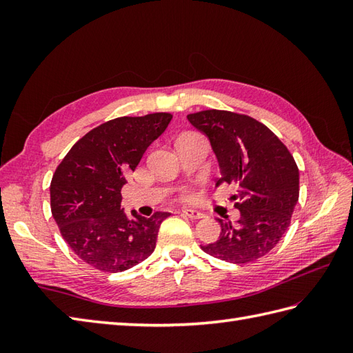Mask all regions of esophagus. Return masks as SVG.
Here are the masks:
<instances>
[{"mask_svg": "<svg viewBox=\"0 0 353 353\" xmlns=\"http://www.w3.org/2000/svg\"><path fill=\"white\" fill-rule=\"evenodd\" d=\"M182 214L186 215V216H190L191 220H200V219H203V216H205V214L197 211V209H182Z\"/></svg>", "mask_w": 353, "mask_h": 353, "instance_id": "1", "label": "esophagus"}]
</instances>
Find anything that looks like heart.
<instances>
[{
  "label": "heart",
  "mask_w": 353,
  "mask_h": 353,
  "mask_svg": "<svg viewBox=\"0 0 353 353\" xmlns=\"http://www.w3.org/2000/svg\"><path fill=\"white\" fill-rule=\"evenodd\" d=\"M182 199L190 200V199H191V194H190V192H183V194H182Z\"/></svg>",
  "instance_id": "heart-1"
}]
</instances>
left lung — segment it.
Segmentation results:
<instances>
[{
    "label": "left lung",
    "mask_w": 353,
    "mask_h": 353,
    "mask_svg": "<svg viewBox=\"0 0 353 353\" xmlns=\"http://www.w3.org/2000/svg\"><path fill=\"white\" fill-rule=\"evenodd\" d=\"M190 123L211 141L221 183L238 186L239 220L219 219L220 238L201 245L214 258L247 264L274 249L287 232L299 201V168L283 142L249 115L230 110H200Z\"/></svg>",
    "instance_id": "1"
}]
</instances>
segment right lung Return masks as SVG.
Wrapping results in <instances>:
<instances>
[{"mask_svg":"<svg viewBox=\"0 0 353 353\" xmlns=\"http://www.w3.org/2000/svg\"><path fill=\"white\" fill-rule=\"evenodd\" d=\"M172 115L119 117L88 132L59 163L50 185L51 214L77 256L100 272L118 273L147 259L168 212L150 219L124 214L121 188L147 147Z\"/></svg>","mask_w":353,"mask_h":353,"instance_id":"add662e5","label":"right lung"}]
</instances>
